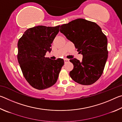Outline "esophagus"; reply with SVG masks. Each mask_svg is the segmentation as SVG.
<instances>
[{"instance_id":"obj_1","label":"esophagus","mask_w":122,"mask_h":122,"mask_svg":"<svg viewBox=\"0 0 122 122\" xmlns=\"http://www.w3.org/2000/svg\"><path fill=\"white\" fill-rule=\"evenodd\" d=\"M69 61V60L68 59H64V62H65V63H67V62H68Z\"/></svg>"}]
</instances>
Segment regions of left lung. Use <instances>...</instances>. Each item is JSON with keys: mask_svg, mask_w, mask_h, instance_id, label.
<instances>
[{"mask_svg": "<svg viewBox=\"0 0 122 122\" xmlns=\"http://www.w3.org/2000/svg\"><path fill=\"white\" fill-rule=\"evenodd\" d=\"M60 31L83 55L81 62L70 60L74 68L69 75L82 85L93 84L101 77L108 59V40L95 22L77 19L60 26Z\"/></svg>", "mask_w": 122, "mask_h": 122, "instance_id": "1", "label": "left lung"}]
</instances>
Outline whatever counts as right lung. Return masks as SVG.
Masks as SVG:
<instances>
[{
  "label": "right lung",
  "mask_w": 122,
  "mask_h": 122,
  "mask_svg": "<svg viewBox=\"0 0 122 122\" xmlns=\"http://www.w3.org/2000/svg\"><path fill=\"white\" fill-rule=\"evenodd\" d=\"M60 26H38L24 32L18 43V60L24 76L29 84L39 90L45 89L56 83L61 68L62 59L51 60L45 56L50 53L54 39Z\"/></svg>",
  "instance_id": "right-lung-1"
}]
</instances>
